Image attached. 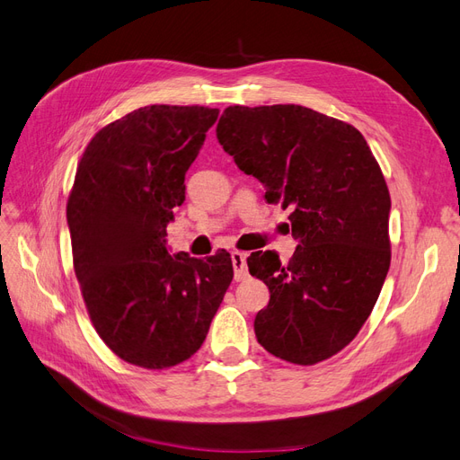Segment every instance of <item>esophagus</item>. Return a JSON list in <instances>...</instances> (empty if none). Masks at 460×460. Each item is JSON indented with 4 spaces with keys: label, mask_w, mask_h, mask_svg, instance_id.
<instances>
[{
    "label": "esophagus",
    "mask_w": 460,
    "mask_h": 460,
    "mask_svg": "<svg viewBox=\"0 0 460 460\" xmlns=\"http://www.w3.org/2000/svg\"><path fill=\"white\" fill-rule=\"evenodd\" d=\"M232 267H234V276L235 280H243V278L247 276V255L242 253V252H232Z\"/></svg>",
    "instance_id": "obj_1"
}]
</instances>
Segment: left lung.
I'll use <instances>...</instances> for the list:
<instances>
[{
	"instance_id": "left-lung-1",
	"label": "left lung",
	"mask_w": 460,
	"mask_h": 460,
	"mask_svg": "<svg viewBox=\"0 0 460 460\" xmlns=\"http://www.w3.org/2000/svg\"><path fill=\"white\" fill-rule=\"evenodd\" d=\"M217 137L264 199L291 208L299 240L282 264L247 259L270 301L255 316L257 341L288 363L316 365L353 341L389 270L392 199L378 161L355 127L301 105L225 109Z\"/></svg>"
}]
</instances>
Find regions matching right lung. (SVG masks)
Segmentation results:
<instances>
[{"label": "right lung", "mask_w": 460, "mask_h": 460, "mask_svg": "<svg viewBox=\"0 0 460 460\" xmlns=\"http://www.w3.org/2000/svg\"><path fill=\"white\" fill-rule=\"evenodd\" d=\"M218 109L147 105L107 124L82 153L66 203L73 262L95 332L130 365L184 363L207 338L234 269L171 255L166 225Z\"/></svg>", "instance_id": "obj_1"}]
</instances>
